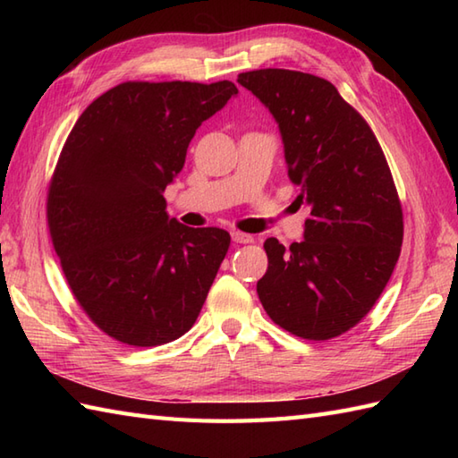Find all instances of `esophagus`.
<instances>
[{"instance_id": "esophagus-1", "label": "esophagus", "mask_w": 458, "mask_h": 458, "mask_svg": "<svg viewBox=\"0 0 458 458\" xmlns=\"http://www.w3.org/2000/svg\"><path fill=\"white\" fill-rule=\"evenodd\" d=\"M254 240L250 234H244V232H232V242H236V244H250V242Z\"/></svg>"}]
</instances>
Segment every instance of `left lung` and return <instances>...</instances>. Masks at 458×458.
I'll list each match as a JSON object with an SVG mask.
<instances>
[{
	"mask_svg": "<svg viewBox=\"0 0 458 458\" xmlns=\"http://www.w3.org/2000/svg\"><path fill=\"white\" fill-rule=\"evenodd\" d=\"M238 82L276 118L297 200L310 208L305 240L287 250L266 240L261 305L295 336L343 335L374 307L402 251L403 214L384 151L325 79L261 68L238 74Z\"/></svg>",
	"mask_w": 458,
	"mask_h": 458,
	"instance_id": "1",
	"label": "left lung"
}]
</instances>
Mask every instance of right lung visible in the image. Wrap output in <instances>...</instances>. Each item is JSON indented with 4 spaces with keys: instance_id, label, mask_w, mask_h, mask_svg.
Returning a JSON list of instances; mask_svg holds the SVG:
<instances>
[{
    "instance_id": "right-lung-1",
    "label": "right lung",
    "mask_w": 458,
    "mask_h": 458,
    "mask_svg": "<svg viewBox=\"0 0 458 458\" xmlns=\"http://www.w3.org/2000/svg\"><path fill=\"white\" fill-rule=\"evenodd\" d=\"M230 81L123 82L76 120L48 187L47 218L64 277L106 335L157 346L194 325L230 246L220 228H189L163 192Z\"/></svg>"
}]
</instances>
